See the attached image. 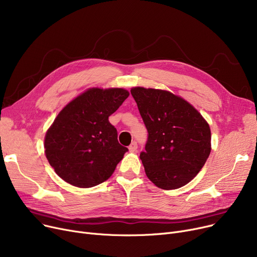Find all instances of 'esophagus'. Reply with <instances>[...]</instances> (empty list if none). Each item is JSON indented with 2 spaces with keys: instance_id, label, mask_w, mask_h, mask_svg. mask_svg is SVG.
Listing matches in <instances>:
<instances>
[{
  "instance_id": "34e87169",
  "label": "esophagus",
  "mask_w": 257,
  "mask_h": 257,
  "mask_svg": "<svg viewBox=\"0 0 257 257\" xmlns=\"http://www.w3.org/2000/svg\"><path fill=\"white\" fill-rule=\"evenodd\" d=\"M138 150V143L137 142H132L131 145L129 146V151L130 152H136Z\"/></svg>"
}]
</instances>
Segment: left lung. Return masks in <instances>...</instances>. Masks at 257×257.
<instances>
[{
	"instance_id": "8db88e82",
	"label": "left lung",
	"mask_w": 257,
	"mask_h": 257,
	"mask_svg": "<svg viewBox=\"0 0 257 257\" xmlns=\"http://www.w3.org/2000/svg\"><path fill=\"white\" fill-rule=\"evenodd\" d=\"M132 97L148 130L140 157L156 186L175 190L194 179L211 150L207 121L194 106L174 93L133 87Z\"/></svg>"
}]
</instances>
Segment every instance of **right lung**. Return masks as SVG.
Wrapping results in <instances>:
<instances>
[{"label":"right lung","mask_w":257,"mask_h":257,"mask_svg":"<svg viewBox=\"0 0 257 257\" xmlns=\"http://www.w3.org/2000/svg\"><path fill=\"white\" fill-rule=\"evenodd\" d=\"M128 96L124 88H89L58 113L47 131L45 153L61 179L91 187L111 176L128 149L108 117Z\"/></svg>","instance_id":"add662e5"}]
</instances>
